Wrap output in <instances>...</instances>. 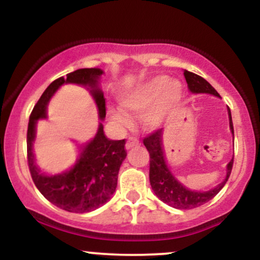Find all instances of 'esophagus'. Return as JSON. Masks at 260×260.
<instances>
[{
	"instance_id": "esophagus-1",
	"label": "esophagus",
	"mask_w": 260,
	"mask_h": 260,
	"mask_svg": "<svg viewBox=\"0 0 260 260\" xmlns=\"http://www.w3.org/2000/svg\"><path fill=\"white\" fill-rule=\"evenodd\" d=\"M140 145V142L137 138H134V137H131V138H128L127 143H126V149H132L134 147H138Z\"/></svg>"
}]
</instances>
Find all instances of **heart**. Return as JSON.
<instances>
[{
    "label": "heart",
    "mask_w": 260,
    "mask_h": 260,
    "mask_svg": "<svg viewBox=\"0 0 260 260\" xmlns=\"http://www.w3.org/2000/svg\"><path fill=\"white\" fill-rule=\"evenodd\" d=\"M180 80L161 74L138 84L122 98V106L132 113L144 112L142 123L147 129H157L174 116L183 100ZM111 117L122 126L129 123V116L120 107L110 109Z\"/></svg>",
    "instance_id": "heart-1"
}]
</instances>
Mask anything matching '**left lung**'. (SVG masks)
<instances>
[{
    "instance_id": "obj_1",
    "label": "left lung",
    "mask_w": 260,
    "mask_h": 260,
    "mask_svg": "<svg viewBox=\"0 0 260 260\" xmlns=\"http://www.w3.org/2000/svg\"><path fill=\"white\" fill-rule=\"evenodd\" d=\"M184 78L188 84V89L193 94H205L215 95L220 98L219 92L213 88L204 78H202L198 74L184 71ZM229 118H230V129L234 134V124H232L231 111L229 109ZM145 148L148 149L149 155H150V169H149V180H150L151 188L160 201H162L170 207L176 209H194L205 204V203L213 199L217 193L221 190L228 182L230 175L232 171V165H234V157L228 164V171H226V177L221 183L217 184L213 189H209L207 192H201V190H192L184 187L181 182L176 180L175 176L171 174L168 164L165 160V154H164L162 147V129L155 131L150 136L145 137L144 140Z\"/></svg>"
}]
</instances>
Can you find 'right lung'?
<instances>
[{"label": "right lung", "instance_id": "1", "mask_svg": "<svg viewBox=\"0 0 260 260\" xmlns=\"http://www.w3.org/2000/svg\"><path fill=\"white\" fill-rule=\"evenodd\" d=\"M104 72L100 68H82L59 77L46 88L29 117L26 133L28 166L31 178L40 193L57 208L70 213H89L103 207L115 193L117 187L118 171L122 161L126 159V139L110 140L104 133L103 123L90 142L83 145L82 151L73 168L63 174L47 176L41 174L35 164L32 143L38 120L46 118L47 104L59 86L79 84L88 86L96 103L101 121L106 116L105 98L99 88V79Z\"/></svg>", "mask_w": 260, "mask_h": 260}]
</instances>
